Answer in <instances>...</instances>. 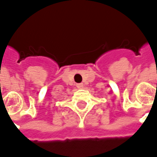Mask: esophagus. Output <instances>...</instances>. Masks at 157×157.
I'll use <instances>...</instances> for the list:
<instances>
[{"instance_id":"34e87169","label":"esophagus","mask_w":157,"mask_h":157,"mask_svg":"<svg viewBox=\"0 0 157 157\" xmlns=\"http://www.w3.org/2000/svg\"><path fill=\"white\" fill-rule=\"evenodd\" d=\"M76 86H77V88H79V89H82L84 87L83 84H82V83L76 84Z\"/></svg>"}]
</instances>
